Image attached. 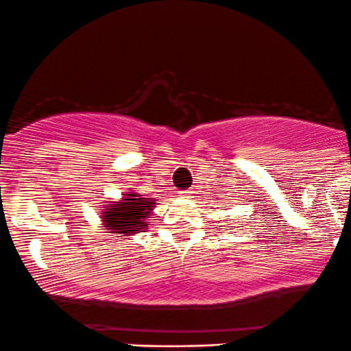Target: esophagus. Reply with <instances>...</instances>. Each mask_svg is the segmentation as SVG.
Masks as SVG:
<instances>
[{
	"mask_svg": "<svg viewBox=\"0 0 351 351\" xmlns=\"http://www.w3.org/2000/svg\"><path fill=\"white\" fill-rule=\"evenodd\" d=\"M180 195H184V197H191V195H192V191H191V189H189V191L180 192Z\"/></svg>",
	"mask_w": 351,
	"mask_h": 351,
	"instance_id": "esophagus-1",
	"label": "esophagus"
}]
</instances>
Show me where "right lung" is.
I'll use <instances>...</instances> for the list:
<instances>
[{
	"instance_id": "obj_1",
	"label": "right lung",
	"mask_w": 351,
	"mask_h": 351,
	"mask_svg": "<svg viewBox=\"0 0 351 351\" xmlns=\"http://www.w3.org/2000/svg\"><path fill=\"white\" fill-rule=\"evenodd\" d=\"M159 200L152 197H143L137 191H125L121 199L108 200L101 207V227L104 234L114 237H132L145 232L154 215V208Z\"/></svg>"
}]
</instances>
